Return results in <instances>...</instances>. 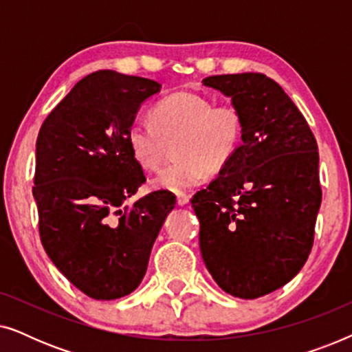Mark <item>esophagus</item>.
Masks as SVG:
<instances>
[{"mask_svg": "<svg viewBox=\"0 0 352 352\" xmlns=\"http://www.w3.org/2000/svg\"><path fill=\"white\" fill-rule=\"evenodd\" d=\"M189 200H190V195H187V194H177L176 195V201H177V205H179V206L187 205V204H189Z\"/></svg>", "mask_w": 352, "mask_h": 352, "instance_id": "esophagus-1", "label": "esophagus"}]
</instances>
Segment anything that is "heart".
Masks as SVG:
<instances>
[{
    "mask_svg": "<svg viewBox=\"0 0 352 352\" xmlns=\"http://www.w3.org/2000/svg\"><path fill=\"white\" fill-rule=\"evenodd\" d=\"M151 124L134 123L126 133L133 160L144 171L160 166L165 144L173 142L175 163L152 179L157 190L182 194L232 160L242 139L243 123L232 105H214L197 93H175L153 105Z\"/></svg>",
    "mask_w": 352,
    "mask_h": 352,
    "instance_id": "heart-1",
    "label": "heart"
}]
</instances>
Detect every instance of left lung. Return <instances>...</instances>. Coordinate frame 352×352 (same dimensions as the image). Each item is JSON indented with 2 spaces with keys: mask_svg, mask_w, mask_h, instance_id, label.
I'll list each match as a JSON object with an SVG mask.
<instances>
[{
  "mask_svg": "<svg viewBox=\"0 0 352 352\" xmlns=\"http://www.w3.org/2000/svg\"><path fill=\"white\" fill-rule=\"evenodd\" d=\"M242 117V144L192 199L200 252L229 295L254 300L292 280L309 256L322 201L319 152L309 124L263 74L214 75Z\"/></svg>",
  "mask_w": 352,
  "mask_h": 352,
  "instance_id": "left-lung-1",
  "label": "left lung"
}]
</instances>
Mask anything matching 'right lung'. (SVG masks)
Masks as SVG:
<instances>
[{
	"mask_svg": "<svg viewBox=\"0 0 352 352\" xmlns=\"http://www.w3.org/2000/svg\"><path fill=\"white\" fill-rule=\"evenodd\" d=\"M162 85L113 70L76 83L41 124L33 197L54 266L94 300H117L146 276L153 242L176 200L162 190L124 205L146 182L126 133Z\"/></svg>",
	"mask_w": 352,
	"mask_h": 352,
	"instance_id": "1",
	"label": "right lung"
}]
</instances>
